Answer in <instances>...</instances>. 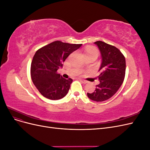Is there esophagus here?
<instances>
[{
    "label": "esophagus",
    "instance_id": "1",
    "mask_svg": "<svg viewBox=\"0 0 150 150\" xmlns=\"http://www.w3.org/2000/svg\"><path fill=\"white\" fill-rule=\"evenodd\" d=\"M80 80V81L81 82H82L83 84H86V83H88V81H86V80H84V79H79Z\"/></svg>",
    "mask_w": 150,
    "mask_h": 150
}]
</instances>
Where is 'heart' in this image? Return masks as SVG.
Here are the masks:
<instances>
[{
  "instance_id": "1",
  "label": "heart",
  "mask_w": 150,
  "mask_h": 150,
  "mask_svg": "<svg viewBox=\"0 0 150 150\" xmlns=\"http://www.w3.org/2000/svg\"><path fill=\"white\" fill-rule=\"evenodd\" d=\"M86 54L87 56L88 55H96L98 56V51L96 48L93 47H89L87 49H86Z\"/></svg>"
}]
</instances>
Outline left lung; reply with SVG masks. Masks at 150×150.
<instances>
[{
	"label": "left lung",
	"mask_w": 150,
	"mask_h": 150,
	"mask_svg": "<svg viewBox=\"0 0 150 150\" xmlns=\"http://www.w3.org/2000/svg\"><path fill=\"white\" fill-rule=\"evenodd\" d=\"M102 57V62L98 78L99 84L93 93H87L89 99L101 102L111 98L123 83L126 72V61L120 50L103 41H96Z\"/></svg>",
	"instance_id": "obj_1"
}]
</instances>
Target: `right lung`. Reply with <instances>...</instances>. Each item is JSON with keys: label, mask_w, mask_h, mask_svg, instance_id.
Wrapping results in <instances>:
<instances>
[{"label": "right lung", "mask_w": 150, "mask_h": 150, "mask_svg": "<svg viewBox=\"0 0 150 150\" xmlns=\"http://www.w3.org/2000/svg\"><path fill=\"white\" fill-rule=\"evenodd\" d=\"M82 44H69L56 40L39 49L30 66L32 81L43 96L52 100L64 98L70 88L72 79L63 78L57 71L70 54Z\"/></svg>", "instance_id": "1"}]
</instances>
